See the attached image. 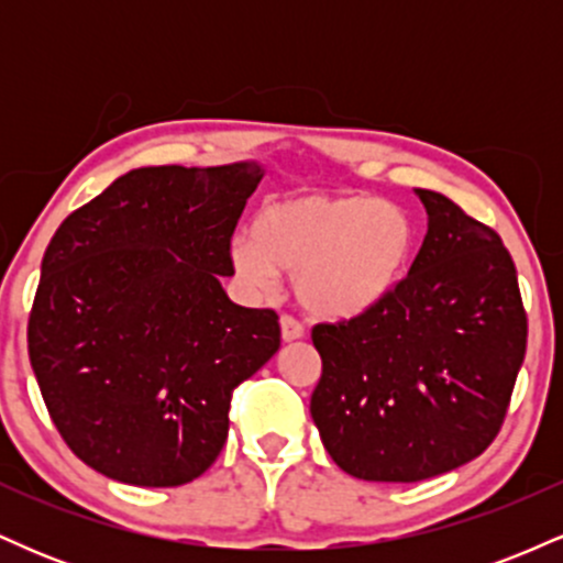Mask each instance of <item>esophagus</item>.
<instances>
[{"label":"esophagus","instance_id":"34e87169","mask_svg":"<svg viewBox=\"0 0 563 563\" xmlns=\"http://www.w3.org/2000/svg\"><path fill=\"white\" fill-rule=\"evenodd\" d=\"M280 333H283V341H299L303 339V325L296 318H290V314H283Z\"/></svg>","mask_w":563,"mask_h":563}]
</instances>
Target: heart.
<instances>
[{
    "instance_id": "heart-1",
    "label": "heart",
    "mask_w": 563,
    "mask_h": 563,
    "mask_svg": "<svg viewBox=\"0 0 563 563\" xmlns=\"http://www.w3.org/2000/svg\"><path fill=\"white\" fill-rule=\"evenodd\" d=\"M416 251V224L399 203L363 192H290L264 203L254 235H235L230 262L256 294L277 273L296 275V296L318 318L349 320L394 294Z\"/></svg>"
}]
</instances>
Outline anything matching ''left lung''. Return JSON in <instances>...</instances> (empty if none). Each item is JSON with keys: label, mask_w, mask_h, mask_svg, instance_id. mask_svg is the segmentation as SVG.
Returning <instances> with one entry per match:
<instances>
[{"label": "left lung", "mask_w": 563, "mask_h": 563, "mask_svg": "<svg viewBox=\"0 0 563 563\" xmlns=\"http://www.w3.org/2000/svg\"><path fill=\"white\" fill-rule=\"evenodd\" d=\"M423 245L371 312L318 322L309 412L335 466L365 482H423L474 461L506 421L527 312L500 235L434 190Z\"/></svg>", "instance_id": "left-lung-1"}]
</instances>
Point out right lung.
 <instances>
[{
  "instance_id": "obj_1",
  "label": "right lung",
  "mask_w": 563,
  "mask_h": 563,
  "mask_svg": "<svg viewBox=\"0 0 563 563\" xmlns=\"http://www.w3.org/2000/svg\"><path fill=\"white\" fill-rule=\"evenodd\" d=\"M254 161L145 166L57 228L29 357L79 461L134 487L198 479L224 448L232 389L280 349L275 309L230 301V241Z\"/></svg>"
}]
</instances>
